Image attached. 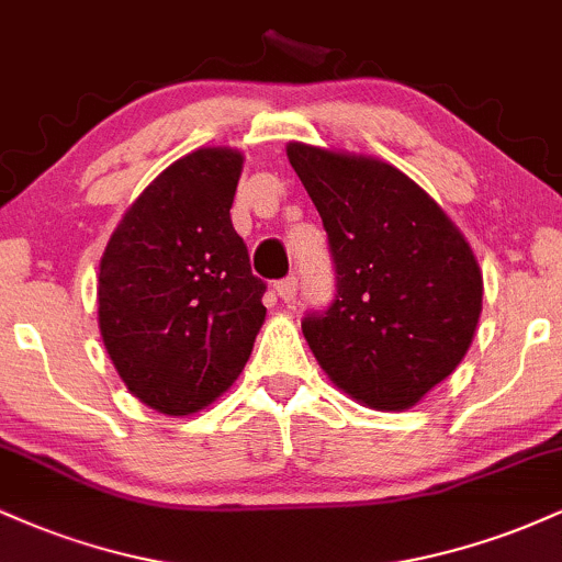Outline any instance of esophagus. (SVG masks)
Here are the masks:
<instances>
[{
	"mask_svg": "<svg viewBox=\"0 0 562 562\" xmlns=\"http://www.w3.org/2000/svg\"><path fill=\"white\" fill-rule=\"evenodd\" d=\"M274 290L282 301L290 303L295 299V293H299V280H295V277H282V280L274 285Z\"/></svg>",
	"mask_w": 562,
	"mask_h": 562,
	"instance_id": "34e87169",
	"label": "esophagus"
}]
</instances>
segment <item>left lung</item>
I'll return each instance as SVG.
<instances>
[{"label":"left lung","instance_id":"left-lung-1","mask_svg":"<svg viewBox=\"0 0 562 562\" xmlns=\"http://www.w3.org/2000/svg\"><path fill=\"white\" fill-rule=\"evenodd\" d=\"M327 232L335 299L301 319L322 370L372 409H409L454 372L481 317L479 261L428 192L383 160L290 142Z\"/></svg>","mask_w":562,"mask_h":562}]
</instances>
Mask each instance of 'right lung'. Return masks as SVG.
<instances>
[{
  "instance_id": "obj_1",
  "label": "right lung",
  "mask_w": 562,
  "mask_h": 562,
  "mask_svg": "<svg viewBox=\"0 0 562 562\" xmlns=\"http://www.w3.org/2000/svg\"><path fill=\"white\" fill-rule=\"evenodd\" d=\"M243 156L203 147L134 200L100 261V333L142 404L192 415L235 383L254 351L267 282L232 227Z\"/></svg>"
}]
</instances>
